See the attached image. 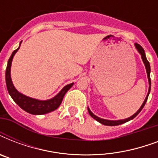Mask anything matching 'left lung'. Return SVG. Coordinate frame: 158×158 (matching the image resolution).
<instances>
[{"instance_id":"obj_1","label":"left lung","mask_w":158,"mask_h":158,"mask_svg":"<svg viewBox=\"0 0 158 158\" xmlns=\"http://www.w3.org/2000/svg\"><path fill=\"white\" fill-rule=\"evenodd\" d=\"M135 47L137 48V50L139 51V52L140 53L141 55V57H142V60L143 63H144V65H145V68H146V71H147V74H148V83H149V89H148V95L146 97V98H145L144 102H143V105L141 106V107L139 109L137 112L134 114L132 116H130V117L127 118V119H125V120H104V119H101V118L98 117L97 115H95L94 113L92 112L91 110H89V108H88V110H89V115H91L92 117L95 119L97 121H98L99 123H101L102 125H109V126H115V125H121V124H124V123L127 122L129 120H133L134 118L136 117L138 115H139V113L142 110V109L143 108L144 106L145 103H146V102L148 100V95H149V93H150V90H151V79H150V64H149V62L148 61L147 58H146V56H145V52H144V50H143V48L139 45V44H138V43H135Z\"/></svg>"}]
</instances>
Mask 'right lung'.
<instances>
[{
    "label": "right lung",
    "instance_id": "1",
    "mask_svg": "<svg viewBox=\"0 0 158 158\" xmlns=\"http://www.w3.org/2000/svg\"><path fill=\"white\" fill-rule=\"evenodd\" d=\"M19 48L14 51L13 53L11 54L8 60L7 67H6V82L9 94L11 96V98H13L14 101L15 102V103L18 104L19 107L22 108L23 110H25L27 112L30 113V114L43 115V114L53 111L59 107V106L60 105L62 100H63L64 94H66V92L73 86L74 84L72 83V84H68L65 87H64L61 91L60 92L55 98L47 100V101H40V100H37V99L31 98L26 97L20 93H19L15 89V88L14 87L10 78L11 62H12L14 56L16 53V52L19 50Z\"/></svg>",
    "mask_w": 158,
    "mask_h": 158
}]
</instances>
